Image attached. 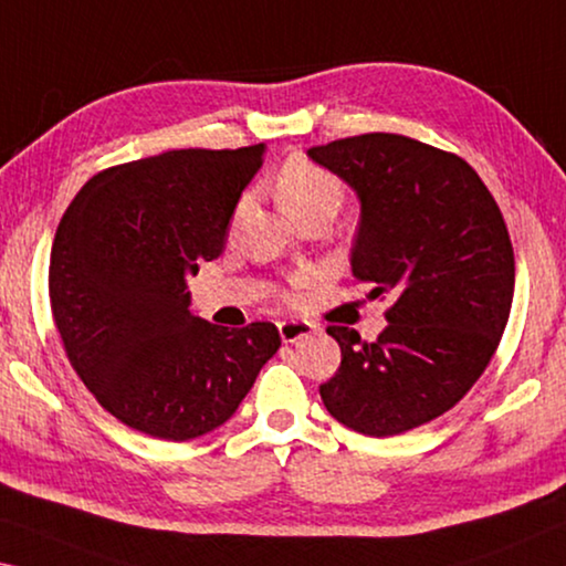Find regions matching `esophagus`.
<instances>
[{
    "mask_svg": "<svg viewBox=\"0 0 566 566\" xmlns=\"http://www.w3.org/2000/svg\"><path fill=\"white\" fill-rule=\"evenodd\" d=\"M315 332V325L307 319H284L280 322V335L282 343H297L302 337H310Z\"/></svg>",
    "mask_w": 566,
    "mask_h": 566,
    "instance_id": "34e87169",
    "label": "esophagus"
}]
</instances>
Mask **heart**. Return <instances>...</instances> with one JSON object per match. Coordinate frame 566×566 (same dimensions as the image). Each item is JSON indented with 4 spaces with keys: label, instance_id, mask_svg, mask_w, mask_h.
<instances>
[{
    "label": "heart",
    "instance_id": "heart-1",
    "mask_svg": "<svg viewBox=\"0 0 566 566\" xmlns=\"http://www.w3.org/2000/svg\"><path fill=\"white\" fill-rule=\"evenodd\" d=\"M276 199L294 221L310 213H337L345 199L343 181L310 158H290L276 174Z\"/></svg>",
    "mask_w": 566,
    "mask_h": 566
}]
</instances>
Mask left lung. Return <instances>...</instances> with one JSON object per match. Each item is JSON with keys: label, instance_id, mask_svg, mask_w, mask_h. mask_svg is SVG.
<instances>
[{"label": "left lung", "instance_id": "8db88e82", "mask_svg": "<svg viewBox=\"0 0 566 566\" xmlns=\"http://www.w3.org/2000/svg\"><path fill=\"white\" fill-rule=\"evenodd\" d=\"M307 156L360 199L353 274L396 297L375 343L327 327L343 363L322 402L363 436L406 433L451 410L496 353L514 300L509 229L476 170L420 140L365 133Z\"/></svg>", "mask_w": 566, "mask_h": 566}]
</instances>
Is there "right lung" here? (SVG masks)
<instances>
[{
  "label": "right lung",
  "instance_id": "right-lung-1",
  "mask_svg": "<svg viewBox=\"0 0 566 566\" xmlns=\"http://www.w3.org/2000/svg\"><path fill=\"white\" fill-rule=\"evenodd\" d=\"M264 143L184 148L105 168L80 188L50 254V307L67 360L120 423L191 441L234 416L282 345L272 322L193 317L186 276L227 244Z\"/></svg>",
  "mask_w": 566,
  "mask_h": 566
}]
</instances>
